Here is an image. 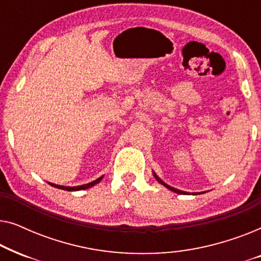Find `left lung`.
Segmentation results:
<instances>
[{
  "instance_id": "obj_1",
  "label": "left lung",
  "mask_w": 261,
  "mask_h": 261,
  "mask_svg": "<svg viewBox=\"0 0 261 261\" xmlns=\"http://www.w3.org/2000/svg\"><path fill=\"white\" fill-rule=\"evenodd\" d=\"M153 176H154V177H155V179H156V180H158L160 184H163V185H164V187H166L167 189H170V190H171V191H173V192H177V194H188V192H185V191H180V190H178V189H174V188H172V187H170V185H167V184H165V183H164V181H163L162 179H160V178H159L158 176H156V174H155L154 172H153ZM192 195H197V192H194V194H192Z\"/></svg>"
}]
</instances>
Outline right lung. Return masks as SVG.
Instances as JSON below:
<instances>
[{
    "label": "right lung",
    "instance_id": "add662e5",
    "mask_svg": "<svg viewBox=\"0 0 261 261\" xmlns=\"http://www.w3.org/2000/svg\"><path fill=\"white\" fill-rule=\"evenodd\" d=\"M102 178H103V176L97 178V179L94 180V181H91V183H88V184H84V185H80V187H63V185H57V184H53V183H48V184L52 185V187L57 188V189H62V190L78 191V190H85V189H89V188L94 187L95 184H97V183H99V181H101Z\"/></svg>",
    "mask_w": 261,
    "mask_h": 261
}]
</instances>
